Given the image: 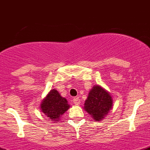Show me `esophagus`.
<instances>
[{"instance_id": "obj_1", "label": "esophagus", "mask_w": 150, "mask_h": 150, "mask_svg": "<svg viewBox=\"0 0 150 150\" xmlns=\"http://www.w3.org/2000/svg\"><path fill=\"white\" fill-rule=\"evenodd\" d=\"M73 103H75V105H79L81 103V100H80L79 98L76 97V98H73Z\"/></svg>"}]
</instances>
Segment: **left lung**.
<instances>
[{
  "instance_id": "left-lung-1",
  "label": "left lung",
  "mask_w": 150,
  "mask_h": 150,
  "mask_svg": "<svg viewBox=\"0 0 150 150\" xmlns=\"http://www.w3.org/2000/svg\"><path fill=\"white\" fill-rule=\"evenodd\" d=\"M112 106V98L110 92L100 85H95L89 91L83 109L93 121H100L107 117Z\"/></svg>"
}]
</instances>
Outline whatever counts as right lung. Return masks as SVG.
I'll use <instances>...</instances> for the list:
<instances>
[{
  "instance_id": "1",
  "label": "right lung",
  "mask_w": 150,
  "mask_h": 150,
  "mask_svg": "<svg viewBox=\"0 0 150 150\" xmlns=\"http://www.w3.org/2000/svg\"><path fill=\"white\" fill-rule=\"evenodd\" d=\"M42 112L49 117L52 122H56L61 119V116L69 109L70 106L67 99L60 95L55 89L48 92L40 105Z\"/></svg>"
}]
</instances>
